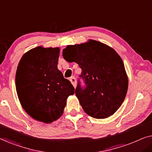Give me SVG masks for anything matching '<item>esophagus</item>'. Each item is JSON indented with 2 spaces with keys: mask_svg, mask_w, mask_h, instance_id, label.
Listing matches in <instances>:
<instances>
[{
  "mask_svg": "<svg viewBox=\"0 0 152 152\" xmlns=\"http://www.w3.org/2000/svg\"><path fill=\"white\" fill-rule=\"evenodd\" d=\"M70 82H71V84L73 85V86L75 88L76 86H77V81H76V79L74 77H71L70 78Z\"/></svg>",
  "mask_w": 152,
  "mask_h": 152,
  "instance_id": "34e87169",
  "label": "esophagus"
}]
</instances>
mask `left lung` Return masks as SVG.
<instances>
[{
    "instance_id": "left-lung-1",
    "label": "left lung",
    "mask_w": 152,
    "mask_h": 152,
    "mask_svg": "<svg viewBox=\"0 0 152 152\" xmlns=\"http://www.w3.org/2000/svg\"><path fill=\"white\" fill-rule=\"evenodd\" d=\"M63 57L75 62L82 68L80 77L86 87L80 83L75 90L85 113L97 119L113 115L127 93L128 77L121 57L111 47L90 39L88 42L67 45Z\"/></svg>"
}]
</instances>
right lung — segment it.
I'll list each match as a JSON object with an SVG mask.
<instances>
[{
  "label": "right lung",
  "mask_w": 152,
  "mask_h": 152,
  "mask_svg": "<svg viewBox=\"0 0 152 152\" xmlns=\"http://www.w3.org/2000/svg\"><path fill=\"white\" fill-rule=\"evenodd\" d=\"M59 48L38 46L23 55L16 72L20 104L34 120L51 123L61 117L66 99L75 93L69 80L57 68Z\"/></svg>",
  "instance_id": "obj_1"
}]
</instances>
